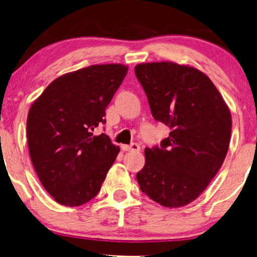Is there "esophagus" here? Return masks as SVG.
Returning <instances> with one entry per match:
<instances>
[{"label":"esophagus","mask_w":257,"mask_h":257,"mask_svg":"<svg viewBox=\"0 0 257 257\" xmlns=\"http://www.w3.org/2000/svg\"><path fill=\"white\" fill-rule=\"evenodd\" d=\"M121 150L125 151V152H138V151L140 150V146L138 145V144L133 143V144H131V145H122Z\"/></svg>","instance_id":"esophagus-1"}]
</instances>
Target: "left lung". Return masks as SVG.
Masks as SVG:
<instances>
[{
	"instance_id": "8db88e82",
	"label": "left lung",
	"mask_w": 257,
	"mask_h": 257,
	"mask_svg": "<svg viewBox=\"0 0 257 257\" xmlns=\"http://www.w3.org/2000/svg\"><path fill=\"white\" fill-rule=\"evenodd\" d=\"M135 72L153 118L171 128L160 146L145 149V166L137 180L161 206H186L222 166L230 142V111L212 80L192 66L144 63Z\"/></svg>"
}]
</instances>
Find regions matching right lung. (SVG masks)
Masks as SVG:
<instances>
[{
    "instance_id": "add662e5",
    "label": "right lung",
    "mask_w": 257,
    "mask_h": 257,
    "mask_svg": "<svg viewBox=\"0 0 257 257\" xmlns=\"http://www.w3.org/2000/svg\"><path fill=\"white\" fill-rule=\"evenodd\" d=\"M122 64L91 65L58 77L31 105L27 120L31 163L43 187L69 207L100 191L119 153L104 133L105 110L124 80Z\"/></svg>"
}]
</instances>
